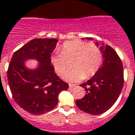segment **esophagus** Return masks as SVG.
Instances as JSON below:
<instances>
[{
	"instance_id": "esophagus-1",
	"label": "esophagus",
	"mask_w": 135,
	"mask_h": 135,
	"mask_svg": "<svg viewBox=\"0 0 135 135\" xmlns=\"http://www.w3.org/2000/svg\"><path fill=\"white\" fill-rule=\"evenodd\" d=\"M69 88H74L76 86L75 84H69Z\"/></svg>"
}]
</instances>
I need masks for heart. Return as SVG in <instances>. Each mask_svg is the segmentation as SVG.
I'll list each match as a JSON object with an SVG mask.
<instances>
[{
    "mask_svg": "<svg viewBox=\"0 0 135 135\" xmlns=\"http://www.w3.org/2000/svg\"><path fill=\"white\" fill-rule=\"evenodd\" d=\"M73 68L64 73L66 81L77 82L92 77L100 69L103 62L100 49L95 45L81 41L66 42L61 51L51 57V64L58 75H62L69 66L68 61L72 60Z\"/></svg>",
    "mask_w": 135,
    "mask_h": 135,
    "instance_id": "obj_1",
    "label": "heart"
}]
</instances>
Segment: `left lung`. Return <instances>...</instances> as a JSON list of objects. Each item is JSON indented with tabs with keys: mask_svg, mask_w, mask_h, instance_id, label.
<instances>
[{
	"mask_svg": "<svg viewBox=\"0 0 135 135\" xmlns=\"http://www.w3.org/2000/svg\"><path fill=\"white\" fill-rule=\"evenodd\" d=\"M95 45L102 51L103 64L91 79L79 85L85 88L86 94L75 103L85 113L99 115L109 109L118 100L124 85V70L121 60L113 48L107 45L99 46L97 41Z\"/></svg>",
	"mask_w": 135,
	"mask_h": 135,
	"instance_id": "obj_1",
	"label": "left lung"
}]
</instances>
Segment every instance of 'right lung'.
Returning <instances> with one entry per match:
<instances>
[{
  "label": "right lung",
  "instance_id": "1",
  "mask_svg": "<svg viewBox=\"0 0 135 135\" xmlns=\"http://www.w3.org/2000/svg\"><path fill=\"white\" fill-rule=\"evenodd\" d=\"M58 41L56 38H34L17 50L9 63L7 78L13 98L31 114H43L53 109L59 94L69 88V84L54 73L51 62ZM28 59L37 60V67L27 68Z\"/></svg>",
  "mask_w": 135,
  "mask_h": 135
}]
</instances>
